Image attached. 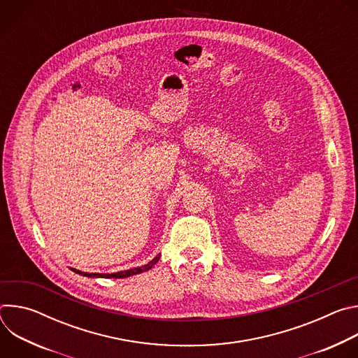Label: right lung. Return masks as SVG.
Segmentation results:
<instances>
[{"label":"right lung","mask_w":358,"mask_h":358,"mask_svg":"<svg viewBox=\"0 0 358 358\" xmlns=\"http://www.w3.org/2000/svg\"><path fill=\"white\" fill-rule=\"evenodd\" d=\"M160 259V255L159 257H156L152 261H150L147 265L144 266H140V268H133V269H129V271H123V272H117V273H86V272H80V271H76V269H72L73 272L79 273V275H83V276H87V278H116V279H120V278H129V276H133V275H137V273H141V272H145L148 269L152 268V265H156Z\"/></svg>","instance_id":"add662e5"}]
</instances>
